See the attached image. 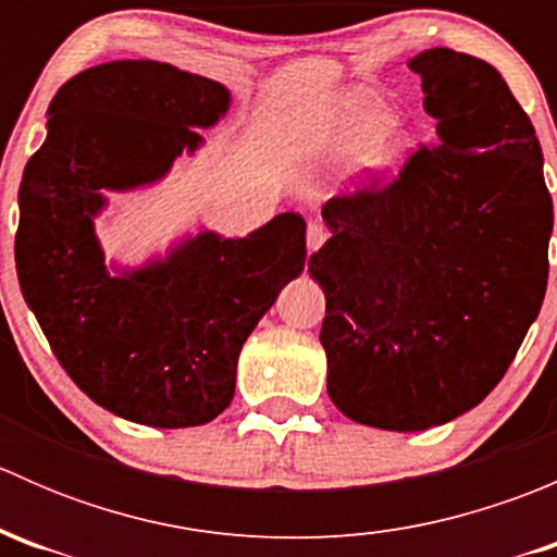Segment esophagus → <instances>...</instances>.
Wrapping results in <instances>:
<instances>
[{
    "label": "esophagus",
    "instance_id": "obj_1",
    "mask_svg": "<svg viewBox=\"0 0 557 557\" xmlns=\"http://www.w3.org/2000/svg\"><path fill=\"white\" fill-rule=\"evenodd\" d=\"M325 237H329V232H325L320 223H310V226H307V252H310V256L318 252L320 247H323Z\"/></svg>",
    "mask_w": 557,
    "mask_h": 557
}]
</instances>
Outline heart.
<instances>
[{
	"instance_id": "1",
	"label": "heart",
	"mask_w": 557,
	"mask_h": 557,
	"mask_svg": "<svg viewBox=\"0 0 557 557\" xmlns=\"http://www.w3.org/2000/svg\"><path fill=\"white\" fill-rule=\"evenodd\" d=\"M396 117L367 94H339L314 121L312 143L320 159L350 161L363 180H385L404 164L407 143Z\"/></svg>"
}]
</instances>
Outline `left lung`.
I'll return each mask as SVG.
<instances>
[{"label":"left lung","instance_id":"obj_1","mask_svg":"<svg viewBox=\"0 0 557 557\" xmlns=\"http://www.w3.org/2000/svg\"><path fill=\"white\" fill-rule=\"evenodd\" d=\"M440 145L398 180L323 207L325 387L345 418L434 429L507 374L547 290L553 199L531 117L502 72L431 48L407 61Z\"/></svg>","mask_w":557,"mask_h":557}]
</instances>
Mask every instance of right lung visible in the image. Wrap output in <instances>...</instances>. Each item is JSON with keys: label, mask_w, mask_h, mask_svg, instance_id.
Here are the masks:
<instances>
[{"label": "right lung", "mask_w": 557, "mask_h": 557, "mask_svg": "<svg viewBox=\"0 0 557 557\" xmlns=\"http://www.w3.org/2000/svg\"><path fill=\"white\" fill-rule=\"evenodd\" d=\"M223 83L161 61H110L59 88L18 188L15 269L72 383L123 420L190 429L232 404L237 361L280 290L305 272L307 223L283 212L247 237L210 228L139 267L107 261V194L150 188L226 117Z\"/></svg>", "instance_id": "1"}]
</instances>
